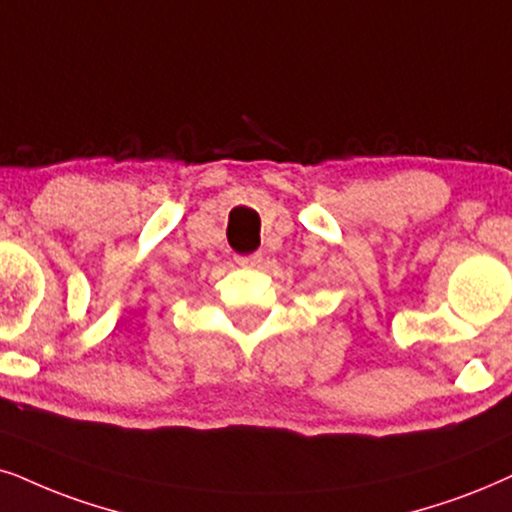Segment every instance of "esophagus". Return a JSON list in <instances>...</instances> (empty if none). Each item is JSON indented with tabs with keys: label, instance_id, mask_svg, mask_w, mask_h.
<instances>
[{
	"label": "esophagus",
	"instance_id": "34e87169",
	"mask_svg": "<svg viewBox=\"0 0 512 512\" xmlns=\"http://www.w3.org/2000/svg\"><path fill=\"white\" fill-rule=\"evenodd\" d=\"M236 262L241 264V267H245V269L260 267V262H262V255H260V252H257V255H250V257H238Z\"/></svg>",
	"mask_w": 512,
	"mask_h": 512
}]
</instances>
